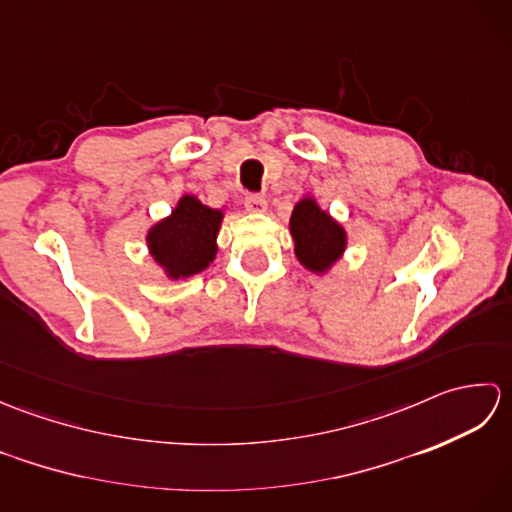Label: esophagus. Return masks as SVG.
Here are the masks:
<instances>
[{
  "mask_svg": "<svg viewBox=\"0 0 512 512\" xmlns=\"http://www.w3.org/2000/svg\"><path fill=\"white\" fill-rule=\"evenodd\" d=\"M244 206H246L248 211H253V213H262V211H266L268 202H266L264 195H259V193H248L246 198H244Z\"/></svg>",
  "mask_w": 512,
  "mask_h": 512,
  "instance_id": "esophagus-1",
  "label": "esophagus"
}]
</instances>
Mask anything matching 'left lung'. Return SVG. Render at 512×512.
I'll use <instances>...</instances> for the list:
<instances>
[{"label":"left lung","mask_w":512,"mask_h":512,"mask_svg":"<svg viewBox=\"0 0 512 512\" xmlns=\"http://www.w3.org/2000/svg\"><path fill=\"white\" fill-rule=\"evenodd\" d=\"M288 228L299 264L314 275L330 273L345 255L347 233L343 224L321 209L312 195H306L295 204Z\"/></svg>","instance_id":"8db88e82"}]
</instances>
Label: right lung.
<instances>
[{
	"label": "right lung",
	"instance_id": "1",
	"mask_svg": "<svg viewBox=\"0 0 512 512\" xmlns=\"http://www.w3.org/2000/svg\"><path fill=\"white\" fill-rule=\"evenodd\" d=\"M224 211L184 193L167 217L149 226L147 253L169 281L204 273L215 262Z\"/></svg>",
	"mask_w": 512,
	"mask_h": 512
}]
</instances>
